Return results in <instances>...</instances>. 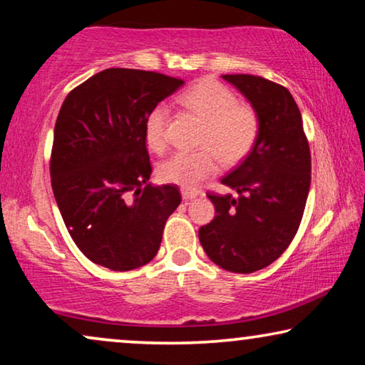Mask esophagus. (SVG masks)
I'll use <instances>...</instances> for the list:
<instances>
[{
  "label": "esophagus",
  "mask_w": 365,
  "mask_h": 365,
  "mask_svg": "<svg viewBox=\"0 0 365 365\" xmlns=\"http://www.w3.org/2000/svg\"><path fill=\"white\" fill-rule=\"evenodd\" d=\"M181 194H182L184 201H191V199H196L199 196V192L196 191V189H182Z\"/></svg>",
  "instance_id": "obj_1"
}]
</instances>
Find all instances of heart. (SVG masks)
Returning <instances> with one entry per match:
<instances>
[{"instance_id": "1", "label": "heart", "mask_w": 365, "mask_h": 365, "mask_svg": "<svg viewBox=\"0 0 365 365\" xmlns=\"http://www.w3.org/2000/svg\"><path fill=\"white\" fill-rule=\"evenodd\" d=\"M178 103L202 119L196 151H179L158 168L161 181L194 189L221 168L237 164L252 151L261 131L259 114L251 104L237 101L236 93L216 79L204 78L184 89ZM168 109L159 104L144 121L148 148L163 153L168 146Z\"/></svg>"}]
</instances>
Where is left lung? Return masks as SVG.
<instances>
[{
    "label": "left lung",
    "instance_id": "1",
    "mask_svg": "<svg viewBox=\"0 0 365 365\" xmlns=\"http://www.w3.org/2000/svg\"><path fill=\"white\" fill-rule=\"evenodd\" d=\"M261 121L252 151L222 178L232 194H207L216 216L199 229L209 259L231 272L267 267L289 247L301 224L311 187V151L302 116L281 84L252 74H224Z\"/></svg>",
    "mask_w": 365,
    "mask_h": 365
}]
</instances>
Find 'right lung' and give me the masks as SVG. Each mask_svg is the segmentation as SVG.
<instances>
[{"instance_id": "right-lung-1", "label": "right lung", "mask_w": 365, "mask_h": 365, "mask_svg": "<svg viewBox=\"0 0 365 365\" xmlns=\"http://www.w3.org/2000/svg\"><path fill=\"white\" fill-rule=\"evenodd\" d=\"M182 79L109 68L74 88L59 109L51 186L69 236L111 271L153 261L164 224L181 204L174 184L151 186L144 121Z\"/></svg>"}]
</instances>
